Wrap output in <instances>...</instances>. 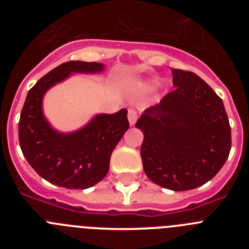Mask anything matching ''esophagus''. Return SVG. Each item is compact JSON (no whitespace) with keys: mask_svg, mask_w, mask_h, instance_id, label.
Segmentation results:
<instances>
[{"mask_svg":"<svg viewBox=\"0 0 249 249\" xmlns=\"http://www.w3.org/2000/svg\"><path fill=\"white\" fill-rule=\"evenodd\" d=\"M137 117H138L137 109L129 108V109H128V121H129V124H135L136 121H137Z\"/></svg>","mask_w":249,"mask_h":249,"instance_id":"34e87169","label":"esophagus"}]
</instances>
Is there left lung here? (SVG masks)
<instances>
[{"mask_svg": "<svg viewBox=\"0 0 249 249\" xmlns=\"http://www.w3.org/2000/svg\"><path fill=\"white\" fill-rule=\"evenodd\" d=\"M175 89L136 123L143 132L141 157L147 177L172 191L212 179L231 151V126L223 102L201 77L173 70Z\"/></svg>", "mask_w": 249, "mask_h": 249, "instance_id": "left-lung-1", "label": "left lung"}]
</instances>
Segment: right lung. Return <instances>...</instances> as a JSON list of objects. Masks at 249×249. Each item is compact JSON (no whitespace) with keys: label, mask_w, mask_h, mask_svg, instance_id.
<instances>
[{"label":"right lung","mask_w":249,"mask_h":249,"mask_svg":"<svg viewBox=\"0 0 249 249\" xmlns=\"http://www.w3.org/2000/svg\"><path fill=\"white\" fill-rule=\"evenodd\" d=\"M97 62L70 61L53 68L28 91L18 122L22 153L31 167L50 183L70 190H85L102 181L109 169L112 151L128 129L127 109L98 114L86 127L62 135L45 120V92L72 72H100Z\"/></svg>","instance_id":"obj_1"}]
</instances>
